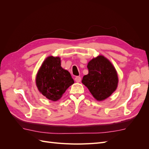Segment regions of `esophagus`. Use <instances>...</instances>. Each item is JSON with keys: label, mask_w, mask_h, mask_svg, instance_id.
Wrapping results in <instances>:
<instances>
[{"label": "esophagus", "mask_w": 149, "mask_h": 149, "mask_svg": "<svg viewBox=\"0 0 149 149\" xmlns=\"http://www.w3.org/2000/svg\"><path fill=\"white\" fill-rule=\"evenodd\" d=\"M74 80L76 82L79 83L81 81V77H79V76H76V77H75L74 78Z\"/></svg>", "instance_id": "esophagus-1"}]
</instances>
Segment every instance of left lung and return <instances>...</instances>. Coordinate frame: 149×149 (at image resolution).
I'll use <instances>...</instances> for the list:
<instances>
[{"instance_id": "1", "label": "left lung", "mask_w": 149, "mask_h": 149, "mask_svg": "<svg viewBox=\"0 0 149 149\" xmlns=\"http://www.w3.org/2000/svg\"><path fill=\"white\" fill-rule=\"evenodd\" d=\"M87 68L88 74L83 76L82 83L97 101L105 100L118 88L119 79L116 68L111 62L102 55L90 60Z\"/></svg>"}]
</instances>
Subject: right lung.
I'll return each mask as SVG.
<instances>
[{
    "instance_id": "1",
    "label": "right lung",
    "mask_w": 149,
    "mask_h": 149,
    "mask_svg": "<svg viewBox=\"0 0 149 149\" xmlns=\"http://www.w3.org/2000/svg\"><path fill=\"white\" fill-rule=\"evenodd\" d=\"M36 86L39 92L52 101H57L74 82L69 71L61 66L60 57L48 56L36 75Z\"/></svg>"
}]
</instances>
